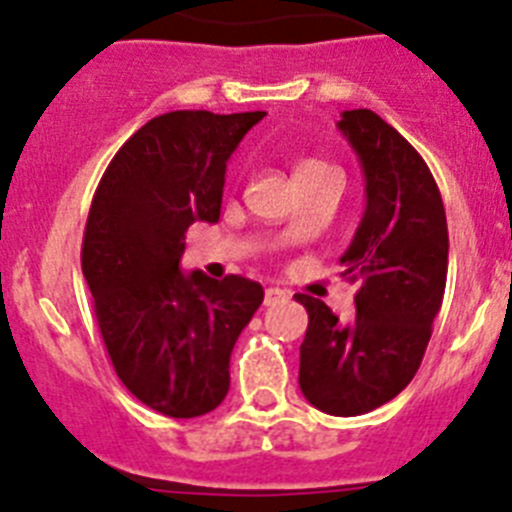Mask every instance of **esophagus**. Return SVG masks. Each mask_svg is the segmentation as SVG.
Instances as JSON below:
<instances>
[{"label":"esophagus","mask_w":512,"mask_h":512,"mask_svg":"<svg viewBox=\"0 0 512 512\" xmlns=\"http://www.w3.org/2000/svg\"><path fill=\"white\" fill-rule=\"evenodd\" d=\"M289 300V292L287 289H279V287H269L264 292V305L271 307L277 305V302H287Z\"/></svg>","instance_id":"1"}]
</instances>
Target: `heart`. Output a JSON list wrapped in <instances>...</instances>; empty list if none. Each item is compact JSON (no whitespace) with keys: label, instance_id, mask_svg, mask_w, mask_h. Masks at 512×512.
Instances as JSON below:
<instances>
[{"label":"heart","instance_id":"1","mask_svg":"<svg viewBox=\"0 0 512 512\" xmlns=\"http://www.w3.org/2000/svg\"><path fill=\"white\" fill-rule=\"evenodd\" d=\"M312 169H323L320 164H302L300 169H297V174H302V171H312Z\"/></svg>","mask_w":512,"mask_h":512}]
</instances>
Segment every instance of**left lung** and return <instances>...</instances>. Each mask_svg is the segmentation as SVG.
<instances>
[{"label": "left lung", "mask_w": 512, "mask_h": 512, "mask_svg": "<svg viewBox=\"0 0 512 512\" xmlns=\"http://www.w3.org/2000/svg\"><path fill=\"white\" fill-rule=\"evenodd\" d=\"M359 156L366 210L341 256L359 279L356 318L338 323L325 302L295 295L307 310L300 390L328 415H364L410 384L431 341L449 269L441 192L420 153L372 110L338 120Z\"/></svg>", "instance_id": "1"}]
</instances>
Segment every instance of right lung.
Here are the masks:
<instances>
[{"label": "right lung", "instance_id": "add662e5", "mask_svg": "<svg viewBox=\"0 0 512 512\" xmlns=\"http://www.w3.org/2000/svg\"><path fill=\"white\" fill-rule=\"evenodd\" d=\"M266 112L176 110L148 120L115 153L94 192L81 271L120 382L169 418L215 410L230 354L264 287L230 274H184L192 223H217L225 166Z\"/></svg>", "mask_w": 512, "mask_h": 512}]
</instances>
